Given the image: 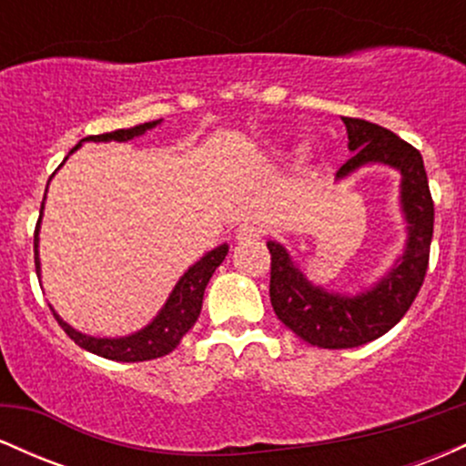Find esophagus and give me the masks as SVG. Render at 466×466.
I'll return each instance as SVG.
<instances>
[{"mask_svg": "<svg viewBox=\"0 0 466 466\" xmlns=\"http://www.w3.org/2000/svg\"><path fill=\"white\" fill-rule=\"evenodd\" d=\"M263 229H260L256 223H240L237 228V240L238 243H251V240H258Z\"/></svg>", "mask_w": 466, "mask_h": 466, "instance_id": "obj_1", "label": "esophagus"}]
</instances>
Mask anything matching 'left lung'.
Masks as SVG:
<instances>
[{"instance_id": "obj_1", "label": "left lung", "mask_w": 466, "mask_h": 466, "mask_svg": "<svg viewBox=\"0 0 466 466\" xmlns=\"http://www.w3.org/2000/svg\"><path fill=\"white\" fill-rule=\"evenodd\" d=\"M341 120L349 131V148L355 155L335 177H346L366 164H388L400 170L408 245L386 278L360 296L349 298L311 285L280 243H267L271 254L269 298L278 319L311 346L333 350L368 344L386 335L408 313L425 280L434 234V201L420 153L374 122L360 117Z\"/></svg>"}]
</instances>
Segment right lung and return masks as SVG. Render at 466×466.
<instances>
[{"label": "right lung", "mask_w": 466, "mask_h": 466, "mask_svg": "<svg viewBox=\"0 0 466 466\" xmlns=\"http://www.w3.org/2000/svg\"><path fill=\"white\" fill-rule=\"evenodd\" d=\"M162 120L155 122H144V125L131 127V129H117L111 133H100V136H89L83 137L76 147L72 148V153L76 151L83 142H127L133 140V137L142 136L144 131L153 129L155 125H159ZM67 159V157H66ZM41 212H44V206H41ZM41 218V217H39ZM39 223H36L35 229V267H36V276H39ZM228 254V245H218L217 249L208 251L201 260H197L195 265L186 271L184 276L179 278V282L175 285L173 293L166 300L164 309L157 313V318L153 319L151 324L144 326L142 330L133 333L129 337H116V339H106V337H89L85 333H78L76 329L63 322L61 318L55 313L56 322L61 324V329L69 335V339H74L80 349L94 352V355L105 357V360H114V361H148V360H157V357L168 355L177 349V344L181 341L188 330L195 326L197 318L201 313V302H203V291H206V285L210 282L212 274L218 265L223 263Z\"/></svg>", "instance_id": "obj_1"}]
</instances>
